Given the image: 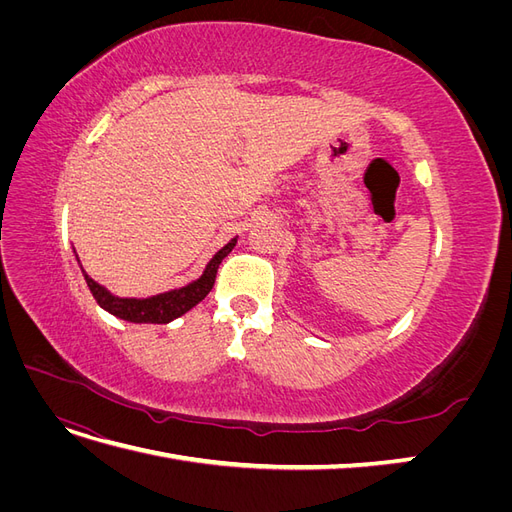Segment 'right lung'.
<instances>
[{"instance_id":"obj_1","label":"right lung","mask_w":512,"mask_h":512,"mask_svg":"<svg viewBox=\"0 0 512 512\" xmlns=\"http://www.w3.org/2000/svg\"><path fill=\"white\" fill-rule=\"evenodd\" d=\"M237 245V239H232L230 243H226L222 250L211 258V262L207 265L205 273L198 277L196 282H192L190 286H183L179 290H170L164 294H158V297H149V299H119L113 297L111 292L106 288H102L98 282L91 280V277L83 271L85 282L94 294V299L98 301L100 307H104L108 314H113L117 318H123L128 322H149V324H166L170 320H175L179 316H183L185 312L203 301L209 290L215 284V275H218V267L220 262L232 252V247Z\"/></svg>"}]
</instances>
